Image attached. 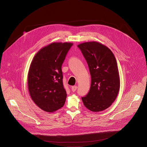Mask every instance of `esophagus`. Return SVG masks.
<instances>
[{"mask_svg": "<svg viewBox=\"0 0 147 147\" xmlns=\"http://www.w3.org/2000/svg\"><path fill=\"white\" fill-rule=\"evenodd\" d=\"M77 85H74V86H73L72 87H71V90L73 91V92H75L76 90H77Z\"/></svg>", "mask_w": 147, "mask_h": 147, "instance_id": "obj_1", "label": "esophagus"}]
</instances>
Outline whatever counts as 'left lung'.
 Listing matches in <instances>:
<instances>
[{"label":"left lung","mask_w":147,"mask_h":147,"mask_svg":"<svg viewBox=\"0 0 147 147\" xmlns=\"http://www.w3.org/2000/svg\"><path fill=\"white\" fill-rule=\"evenodd\" d=\"M77 46L87 62L91 76L90 90L81 99L90 111H102L111 106L119 90L116 59L110 49L100 42L89 41Z\"/></svg>","instance_id":"8db88e82"}]
</instances>
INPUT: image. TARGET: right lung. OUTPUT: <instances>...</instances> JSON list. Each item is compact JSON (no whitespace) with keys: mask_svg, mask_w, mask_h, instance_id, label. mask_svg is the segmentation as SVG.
I'll list each match as a JSON object with an SVG mask.
<instances>
[{"mask_svg":"<svg viewBox=\"0 0 147 147\" xmlns=\"http://www.w3.org/2000/svg\"><path fill=\"white\" fill-rule=\"evenodd\" d=\"M71 42H54L36 54L28 75V87L34 103L41 110L53 113L62 108L67 93L63 87L62 65Z\"/></svg>","mask_w":147,"mask_h":147,"instance_id":"right-lung-1","label":"right lung"}]
</instances>
